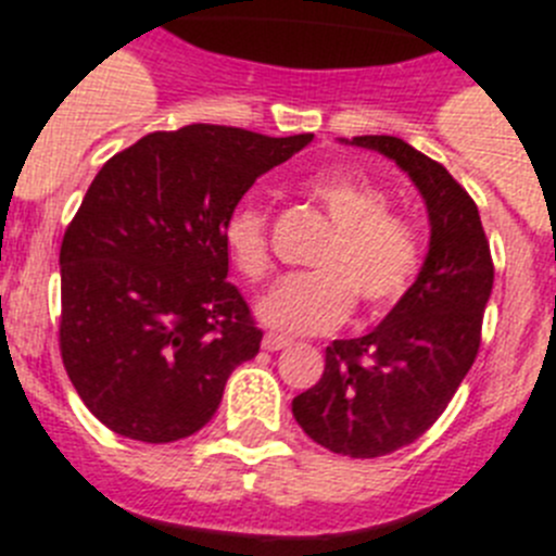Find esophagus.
Here are the masks:
<instances>
[{
  "label": "esophagus",
  "instance_id": "1",
  "mask_svg": "<svg viewBox=\"0 0 556 556\" xmlns=\"http://www.w3.org/2000/svg\"><path fill=\"white\" fill-rule=\"evenodd\" d=\"M285 346H290V340L282 338V334L268 332L266 338H263V349H266V352H279V349H285Z\"/></svg>",
  "mask_w": 556,
  "mask_h": 556
}]
</instances>
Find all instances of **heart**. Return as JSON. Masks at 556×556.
<instances>
[{
	"label": "heart",
	"instance_id": "heart-1",
	"mask_svg": "<svg viewBox=\"0 0 556 556\" xmlns=\"http://www.w3.org/2000/svg\"><path fill=\"white\" fill-rule=\"evenodd\" d=\"M304 193L332 222V235L313 254L307 274L279 279L257 304L268 327L293 334L340 327L359 299L365 313H382L404 296L421 263V243L402 216L390 213L388 197L354 174H321L304 182ZM232 266L257 282L271 268L266 213L254 204L232 207L222 227Z\"/></svg>",
	"mask_w": 556,
	"mask_h": 556
}]
</instances>
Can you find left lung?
I'll list each match as a JSON object with an SVG mask.
<instances>
[{"label": "left lung", "mask_w": 556, "mask_h": 556, "mask_svg": "<svg viewBox=\"0 0 556 556\" xmlns=\"http://www.w3.org/2000/svg\"><path fill=\"white\" fill-rule=\"evenodd\" d=\"M352 143L409 174L427 202L429 254L379 327L329 343L321 379L293 399V418L318 446L371 459L421 438L471 371L493 257L477 204L438 160L393 135H357Z\"/></svg>", "instance_id": "obj_1"}]
</instances>
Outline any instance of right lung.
Here are the masks:
<instances>
[{
    "label": "right lung",
    "instance_id": "right-lung-1",
    "mask_svg": "<svg viewBox=\"0 0 556 556\" xmlns=\"http://www.w3.org/2000/svg\"><path fill=\"white\" fill-rule=\"evenodd\" d=\"M313 135L191 124L113 154L60 247V357L116 434L174 443L216 415L263 332L227 282L224 218Z\"/></svg>",
    "mask_w": 556,
    "mask_h": 556
}]
</instances>
